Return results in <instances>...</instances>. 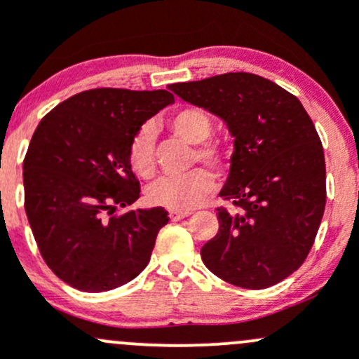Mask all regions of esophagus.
I'll return each mask as SVG.
<instances>
[{
    "instance_id": "34e87169",
    "label": "esophagus",
    "mask_w": 359,
    "mask_h": 359,
    "mask_svg": "<svg viewBox=\"0 0 359 359\" xmlns=\"http://www.w3.org/2000/svg\"><path fill=\"white\" fill-rule=\"evenodd\" d=\"M191 212L189 210H170L168 212V217L172 220H182L186 219V217H189Z\"/></svg>"
}]
</instances>
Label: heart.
Returning a JSON list of instances; mask_svg holds the SVG:
<instances>
[{"label":"heart","instance_id":"1","mask_svg":"<svg viewBox=\"0 0 359 359\" xmlns=\"http://www.w3.org/2000/svg\"><path fill=\"white\" fill-rule=\"evenodd\" d=\"M170 128L179 139L196 147L194 159L206 163L217 170L229 166V147L222 142H205L212 133V118L200 107H184L172 116ZM128 161L133 172L142 179H151L156 173L154 156V132L144 125L128 147ZM215 189V179L205 168H196L180 177H163L147 187V200L156 206L170 210H191Z\"/></svg>","mask_w":359,"mask_h":359}]
</instances>
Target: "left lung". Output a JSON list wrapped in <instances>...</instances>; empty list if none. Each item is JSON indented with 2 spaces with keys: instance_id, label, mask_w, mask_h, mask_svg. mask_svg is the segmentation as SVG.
I'll return each mask as SVG.
<instances>
[{
  "instance_id": "left-lung-1",
  "label": "left lung",
  "mask_w": 359,
  "mask_h": 359,
  "mask_svg": "<svg viewBox=\"0 0 359 359\" xmlns=\"http://www.w3.org/2000/svg\"><path fill=\"white\" fill-rule=\"evenodd\" d=\"M175 95L226 123L234 149L219 233L201 248L220 280L250 290L280 283L306 260L327 203L325 154L300 100L276 83L227 72L173 83Z\"/></svg>"
}]
</instances>
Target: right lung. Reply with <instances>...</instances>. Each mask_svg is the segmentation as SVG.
<instances>
[{"instance_id": "obj_1", "label": "right lung", "mask_w": 359, "mask_h": 359, "mask_svg": "<svg viewBox=\"0 0 359 359\" xmlns=\"http://www.w3.org/2000/svg\"><path fill=\"white\" fill-rule=\"evenodd\" d=\"M168 104L166 90H86L50 111L32 133L25 213L46 266L76 290H112L149 264L168 213L161 206L116 210L140 194L130 142Z\"/></svg>"}]
</instances>
